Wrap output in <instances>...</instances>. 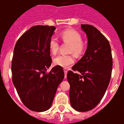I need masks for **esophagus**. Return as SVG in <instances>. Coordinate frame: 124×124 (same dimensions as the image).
<instances>
[{"label":"esophagus","instance_id":"esophagus-1","mask_svg":"<svg viewBox=\"0 0 124 124\" xmlns=\"http://www.w3.org/2000/svg\"><path fill=\"white\" fill-rule=\"evenodd\" d=\"M63 70H64V72H65V78H67V72H68V70H67V68H63Z\"/></svg>","mask_w":124,"mask_h":124}]
</instances>
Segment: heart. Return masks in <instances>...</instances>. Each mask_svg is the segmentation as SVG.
<instances>
[{
	"mask_svg": "<svg viewBox=\"0 0 124 124\" xmlns=\"http://www.w3.org/2000/svg\"><path fill=\"white\" fill-rule=\"evenodd\" d=\"M60 38L64 42L70 43L69 52H73L77 56L83 53L85 49V45L82 41V36L77 31L73 29H68L63 31L60 34ZM49 50L51 54H57L59 48V43L56 37L53 36L50 39ZM75 62V57L72 54H60L53 59V63L56 66L68 68Z\"/></svg>",
	"mask_w": 124,
	"mask_h": 124,
	"instance_id": "1",
	"label": "heart"
}]
</instances>
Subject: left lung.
Wrapping results in <instances>:
<instances>
[{"mask_svg": "<svg viewBox=\"0 0 124 124\" xmlns=\"http://www.w3.org/2000/svg\"><path fill=\"white\" fill-rule=\"evenodd\" d=\"M88 38L85 55L67 74L70 84V104L76 111L93 109L104 95L110 81L113 68L111 46L106 38L95 27L82 24Z\"/></svg>", "mask_w": 124, "mask_h": 124, "instance_id": "left-lung-1", "label": "left lung"}]
</instances>
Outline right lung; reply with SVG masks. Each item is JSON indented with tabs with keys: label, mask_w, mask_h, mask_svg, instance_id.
I'll list each match as a JSON object with an SVG mask.
<instances>
[{
	"label": "right lung",
	"mask_w": 124,
	"mask_h": 124,
	"mask_svg": "<svg viewBox=\"0 0 124 124\" xmlns=\"http://www.w3.org/2000/svg\"><path fill=\"white\" fill-rule=\"evenodd\" d=\"M56 27L35 25L18 39L14 48L11 72L13 83L23 104L30 110L43 112L52 104L65 74L62 67L51 65L48 43Z\"/></svg>",
	"instance_id": "obj_1"
}]
</instances>
